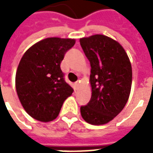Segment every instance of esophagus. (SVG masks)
I'll return each mask as SVG.
<instances>
[{
	"mask_svg": "<svg viewBox=\"0 0 153 153\" xmlns=\"http://www.w3.org/2000/svg\"><path fill=\"white\" fill-rule=\"evenodd\" d=\"M79 85V81H77V82L74 83V87H75V88H78Z\"/></svg>",
	"mask_w": 153,
	"mask_h": 153,
	"instance_id": "esophagus-1",
	"label": "esophagus"
}]
</instances>
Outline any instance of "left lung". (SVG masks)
<instances>
[{
	"label": "left lung",
	"instance_id": "obj_1",
	"mask_svg": "<svg viewBox=\"0 0 153 153\" xmlns=\"http://www.w3.org/2000/svg\"><path fill=\"white\" fill-rule=\"evenodd\" d=\"M91 65L92 97L81 106L83 120L91 125L112 120L127 102L132 84V67L121 45L105 35L96 34L79 40Z\"/></svg>",
	"mask_w": 153,
	"mask_h": 153
}]
</instances>
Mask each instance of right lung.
I'll return each instance as SVG.
<instances>
[{"label":"right lung","instance_id":"add662e5","mask_svg":"<svg viewBox=\"0 0 153 153\" xmlns=\"http://www.w3.org/2000/svg\"><path fill=\"white\" fill-rule=\"evenodd\" d=\"M74 44V39L46 38L32 46L21 58L15 76L16 92L26 112L35 120H53L73 93L60 62Z\"/></svg>","mask_w":153,"mask_h":153}]
</instances>
